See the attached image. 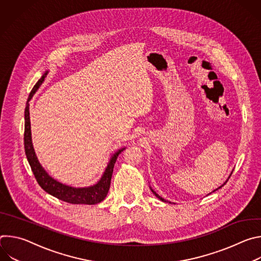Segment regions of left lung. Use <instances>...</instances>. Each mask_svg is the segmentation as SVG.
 Listing matches in <instances>:
<instances>
[{
  "mask_svg": "<svg viewBox=\"0 0 261 261\" xmlns=\"http://www.w3.org/2000/svg\"><path fill=\"white\" fill-rule=\"evenodd\" d=\"M231 173H232V171H231ZM231 173H230V174H229V176H228V178H229V177H230V175H231ZM228 178H227V179H226V180H225V182H224V184H223V185H221V186H220V187H219V188H217V189H216V190H218V189H220V188H222V187H223V186H224V185H225V184H226V182H227V180H228ZM150 189H151V191H152V192H153V194H154V195H155V196H156V197H157V198H159V199H160V200H161V201H163V202H168V203H171V202H170V201H168V200H166V199H164V198H162V197H161V196H160V195H159V194H157V193H156V192H155V191H154V190H153V189H152V187H151V186H150ZM216 190H214V191H213V192H215V191H216ZM211 193H212V192H211ZM211 193H208V194H211ZM208 194H207V195H208Z\"/></svg>",
  "mask_w": 261,
  "mask_h": 261,
  "instance_id": "obj_1",
  "label": "left lung"
}]
</instances>
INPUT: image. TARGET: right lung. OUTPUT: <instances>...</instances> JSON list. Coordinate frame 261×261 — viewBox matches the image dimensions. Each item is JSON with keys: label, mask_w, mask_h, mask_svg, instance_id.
Wrapping results in <instances>:
<instances>
[{"label": "right lung", "mask_w": 261, "mask_h": 261, "mask_svg": "<svg viewBox=\"0 0 261 261\" xmlns=\"http://www.w3.org/2000/svg\"><path fill=\"white\" fill-rule=\"evenodd\" d=\"M48 74V71H45V73L41 76V79L38 81L33 90L31 91L25 109H24V152L27 159L29 161V164L32 168V171L36 177V180L38 181L40 187L47 192L48 194L53 195L54 197H57L60 200L73 203V204H96L101 202L105 199L109 187H110V180L111 175L114 172V167L116 164V161L118 159V156L125 150L126 147H122L118 150L113 156L110 157L109 162L100 177V179L93 186H89V187H72V186L65 185L57 179H55L53 176H50L47 171L42 167L40 164L38 158L36 156L33 142H32V133H31V121H30V104L29 102L40 88V86L43 84L46 75Z\"/></svg>", "instance_id": "1"}]
</instances>
